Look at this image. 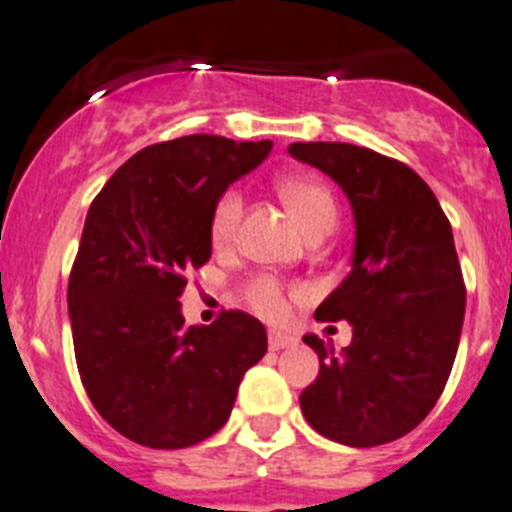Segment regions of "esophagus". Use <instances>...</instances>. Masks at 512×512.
I'll return each mask as SVG.
<instances>
[{"mask_svg":"<svg viewBox=\"0 0 512 512\" xmlns=\"http://www.w3.org/2000/svg\"><path fill=\"white\" fill-rule=\"evenodd\" d=\"M267 340H270V350H285V347L297 345L295 335H287V332H280V330H272Z\"/></svg>","mask_w":512,"mask_h":512,"instance_id":"34e87169","label":"esophagus"}]
</instances>
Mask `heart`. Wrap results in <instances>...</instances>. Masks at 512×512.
Returning a JSON list of instances; mask_svg holds the SVG:
<instances>
[{
  "label": "heart",
  "mask_w": 512,
  "mask_h": 512,
  "mask_svg": "<svg viewBox=\"0 0 512 512\" xmlns=\"http://www.w3.org/2000/svg\"><path fill=\"white\" fill-rule=\"evenodd\" d=\"M282 197H285L287 205L292 207V212H295L297 220L302 222L307 232L312 227L322 225V222H335V200H332V192L320 180H312V177H287L282 182ZM240 220V190L222 192L220 200L212 207L210 217V235L215 245H227V242L235 240ZM245 297L265 317H280L287 307L285 292H282V285L275 277H255V280H250V285L245 287Z\"/></svg>",
  "instance_id": "obj_1"
}]
</instances>
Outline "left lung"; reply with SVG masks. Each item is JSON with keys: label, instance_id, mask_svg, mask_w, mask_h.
I'll return each instance as SVG.
<instances>
[{"label": "left lung", "instance_id": "1", "mask_svg": "<svg viewBox=\"0 0 512 512\" xmlns=\"http://www.w3.org/2000/svg\"><path fill=\"white\" fill-rule=\"evenodd\" d=\"M287 152L335 180L355 217L350 275L315 310L320 322H350L352 342L337 352L302 337L320 357L302 415L335 443L385 445L423 423L453 370L465 317L453 230L403 162L345 142H295Z\"/></svg>", "mask_w": 512, "mask_h": 512}]
</instances>
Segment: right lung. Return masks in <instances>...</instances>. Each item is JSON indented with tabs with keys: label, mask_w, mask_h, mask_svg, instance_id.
Wrapping results in <instances>:
<instances>
[{
	"label": "right lung",
	"mask_w": 512,
	"mask_h": 512,
	"mask_svg": "<svg viewBox=\"0 0 512 512\" xmlns=\"http://www.w3.org/2000/svg\"><path fill=\"white\" fill-rule=\"evenodd\" d=\"M270 140L190 135L145 147L94 197L67 307L74 355L97 413L124 438L190 448L227 423L242 375L267 352L240 310L185 325V275L212 255L222 192L262 165Z\"/></svg>",
	"instance_id": "right-lung-1"
}]
</instances>
